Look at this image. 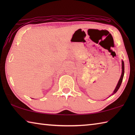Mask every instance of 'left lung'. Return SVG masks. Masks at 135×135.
Masks as SVG:
<instances>
[{
	"mask_svg": "<svg viewBox=\"0 0 135 135\" xmlns=\"http://www.w3.org/2000/svg\"><path fill=\"white\" fill-rule=\"evenodd\" d=\"M124 61H122V74H121V77H120V79L118 82V84H117L115 90H114L113 94H112V95H113V94H115L119 89L120 86H121V85L122 84V81L123 78H124Z\"/></svg>",
	"mask_w": 135,
	"mask_h": 135,
	"instance_id": "8db88e82",
	"label": "left lung"
}]
</instances>
